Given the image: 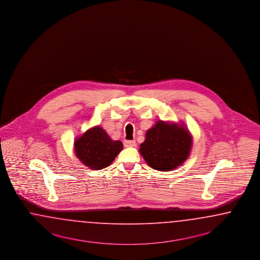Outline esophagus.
Returning a JSON list of instances; mask_svg holds the SVG:
<instances>
[{"mask_svg":"<svg viewBox=\"0 0 260 260\" xmlns=\"http://www.w3.org/2000/svg\"><path fill=\"white\" fill-rule=\"evenodd\" d=\"M124 146L126 148H132V147L136 146V143L134 140H126V141H124Z\"/></svg>","mask_w":260,"mask_h":260,"instance_id":"1","label":"esophagus"}]
</instances>
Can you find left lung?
<instances>
[{
  "label": "left lung",
  "mask_w": 260,
  "mask_h": 260,
  "mask_svg": "<svg viewBox=\"0 0 260 260\" xmlns=\"http://www.w3.org/2000/svg\"><path fill=\"white\" fill-rule=\"evenodd\" d=\"M191 143V135L185 126L158 121L146 133L139 151L152 169L168 172L187 160Z\"/></svg>",
  "instance_id": "left-lung-1"
}]
</instances>
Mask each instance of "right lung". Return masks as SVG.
Masks as SVG:
<instances>
[{
    "label": "right lung",
    "mask_w": 260,
    "mask_h": 260,
    "mask_svg": "<svg viewBox=\"0 0 260 260\" xmlns=\"http://www.w3.org/2000/svg\"><path fill=\"white\" fill-rule=\"evenodd\" d=\"M75 154L79 160L92 170H101L110 166L123 150L121 141H114L101 126H96L74 142Z\"/></svg>",
    "instance_id": "1"
}]
</instances>
